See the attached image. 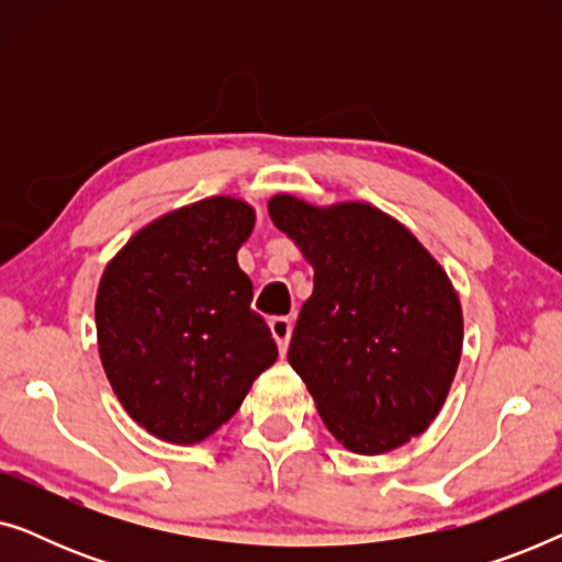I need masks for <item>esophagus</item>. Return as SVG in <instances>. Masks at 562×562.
Masks as SVG:
<instances>
[{
	"label": "esophagus",
	"mask_w": 562,
	"mask_h": 562,
	"mask_svg": "<svg viewBox=\"0 0 562 562\" xmlns=\"http://www.w3.org/2000/svg\"><path fill=\"white\" fill-rule=\"evenodd\" d=\"M271 335L276 337V342H279V350H281V356L283 352H286V348H289V340H291V319L289 317H273L271 319Z\"/></svg>",
	"instance_id": "esophagus-1"
}]
</instances>
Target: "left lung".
Wrapping results in <instances>:
<instances>
[{"label": "left lung", "instance_id": "1", "mask_svg": "<svg viewBox=\"0 0 562 562\" xmlns=\"http://www.w3.org/2000/svg\"><path fill=\"white\" fill-rule=\"evenodd\" d=\"M314 268L289 363L337 442L402 448L440 414L463 350V310L445 268L402 222L366 202H268Z\"/></svg>", "mask_w": 562, "mask_h": 562}]
</instances>
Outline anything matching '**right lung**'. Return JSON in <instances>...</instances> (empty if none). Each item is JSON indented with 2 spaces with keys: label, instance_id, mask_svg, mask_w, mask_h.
<instances>
[{
  "label": "right lung",
  "instance_id": "1",
  "mask_svg": "<svg viewBox=\"0 0 562 562\" xmlns=\"http://www.w3.org/2000/svg\"><path fill=\"white\" fill-rule=\"evenodd\" d=\"M252 225L243 199H202L153 220L104 268L99 358L125 412L160 440H206L279 358L237 266Z\"/></svg>",
  "mask_w": 562,
  "mask_h": 562
}]
</instances>
